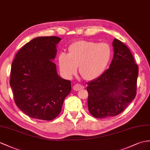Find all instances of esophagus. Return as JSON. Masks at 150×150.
<instances>
[{"label":"esophagus","instance_id":"34e87169","mask_svg":"<svg viewBox=\"0 0 150 150\" xmlns=\"http://www.w3.org/2000/svg\"><path fill=\"white\" fill-rule=\"evenodd\" d=\"M84 88V86L80 84H76V85L73 86V89L75 91H79L81 89Z\"/></svg>","mask_w":150,"mask_h":150}]
</instances>
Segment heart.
I'll use <instances>...</instances> for the list:
<instances>
[{
	"label": "heart",
	"instance_id": "1",
	"mask_svg": "<svg viewBox=\"0 0 150 150\" xmlns=\"http://www.w3.org/2000/svg\"><path fill=\"white\" fill-rule=\"evenodd\" d=\"M68 50V54L62 52L58 56L60 71L68 78L76 74L79 66L84 79H97L107 69L112 57L111 47L105 42L79 41L69 46Z\"/></svg>",
	"mask_w": 150,
	"mask_h": 150
}]
</instances>
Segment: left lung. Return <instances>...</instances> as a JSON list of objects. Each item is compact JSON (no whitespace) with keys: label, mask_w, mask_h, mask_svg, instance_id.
<instances>
[{"label":"left lung","mask_w":150,"mask_h":150,"mask_svg":"<svg viewBox=\"0 0 150 150\" xmlns=\"http://www.w3.org/2000/svg\"><path fill=\"white\" fill-rule=\"evenodd\" d=\"M112 46L114 56L109 68L87 83L88 110L96 118L119 115L136 95L138 65L122 41L115 39Z\"/></svg>","instance_id":"8db88e82"}]
</instances>
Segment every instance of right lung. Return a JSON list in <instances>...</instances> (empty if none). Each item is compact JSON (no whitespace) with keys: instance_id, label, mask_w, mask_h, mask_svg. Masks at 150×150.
Segmentation results:
<instances>
[{"instance_id":"add662e5","label":"right lung","mask_w":150,"mask_h":150,"mask_svg":"<svg viewBox=\"0 0 150 150\" xmlns=\"http://www.w3.org/2000/svg\"><path fill=\"white\" fill-rule=\"evenodd\" d=\"M60 41L56 36L33 39L18 51L12 63L10 86L14 101L32 118H55L71 92V82L58 76L53 62Z\"/></svg>"}]
</instances>
